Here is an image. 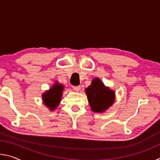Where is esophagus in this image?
Segmentation results:
<instances>
[{
    "mask_svg": "<svg viewBox=\"0 0 160 160\" xmlns=\"http://www.w3.org/2000/svg\"><path fill=\"white\" fill-rule=\"evenodd\" d=\"M72 89H73L75 91H79L80 89V86H72Z\"/></svg>",
    "mask_w": 160,
    "mask_h": 160,
    "instance_id": "1",
    "label": "esophagus"
}]
</instances>
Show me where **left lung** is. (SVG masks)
Masks as SVG:
<instances>
[{
	"label": "left lung",
	"mask_w": 160,
	"mask_h": 160,
	"mask_svg": "<svg viewBox=\"0 0 160 160\" xmlns=\"http://www.w3.org/2000/svg\"><path fill=\"white\" fill-rule=\"evenodd\" d=\"M91 109L94 112H103L114 102V92L105 87L99 78H95L85 90Z\"/></svg>",
	"instance_id": "1"
}]
</instances>
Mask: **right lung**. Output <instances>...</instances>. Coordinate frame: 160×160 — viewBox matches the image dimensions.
Returning <instances> with one entry per match:
<instances>
[{
  "label": "right lung",
  "instance_id": "obj_1",
  "mask_svg": "<svg viewBox=\"0 0 160 160\" xmlns=\"http://www.w3.org/2000/svg\"><path fill=\"white\" fill-rule=\"evenodd\" d=\"M63 86L56 82L49 91L43 94V101L44 104L52 111L58 106L61 99Z\"/></svg>",
  "mask_w": 160,
  "mask_h": 160
}]
</instances>
